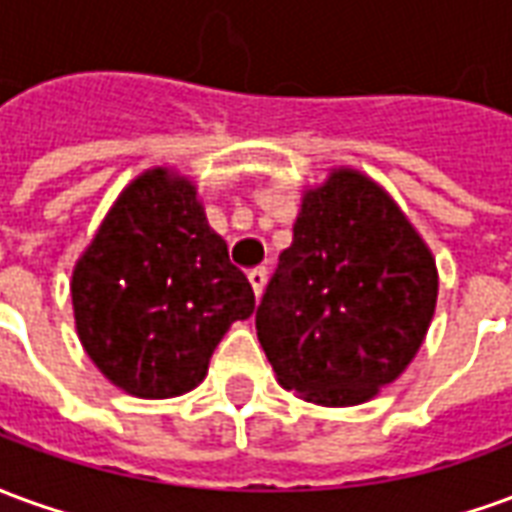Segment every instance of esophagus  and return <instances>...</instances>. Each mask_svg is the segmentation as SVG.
Wrapping results in <instances>:
<instances>
[{"mask_svg":"<svg viewBox=\"0 0 512 512\" xmlns=\"http://www.w3.org/2000/svg\"><path fill=\"white\" fill-rule=\"evenodd\" d=\"M266 277H268V271L263 266L249 271V282H252V290H255L257 299H260V293H263V288H266Z\"/></svg>","mask_w":512,"mask_h":512,"instance_id":"esophagus-1","label":"esophagus"}]
</instances>
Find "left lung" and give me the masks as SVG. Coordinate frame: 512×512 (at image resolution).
Listing matches in <instances>:
<instances>
[{"instance_id": "left-lung-1", "label": "left lung", "mask_w": 512, "mask_h": 512, "mask_svg": "<svg viewBox=\"0 0 512 512\" xmlns=\"http://www.w3.org/2000/svg\"><path fill=\"white\" fill-rule=\"evenodd\" d=\"M436 293V263L400 208L365 175L337 169L304 194L255 312L257 340L285 389L356 406L414 359Z\"/></svg>"}]
</instances>
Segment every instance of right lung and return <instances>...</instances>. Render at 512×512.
<instances>
[{
	"label": "right lung",
	"mask_w": 512,
	"mask_h": 512,
	"mask_svg": "<svg viewBox=\"0 0 512 512\" xmlns=\"http://www.w3.org/2000/svg\"><path fill=\"white\" fill-rule=\"evenodd\" d=\"M76 332L128 395L175 397L200 384L255 293L213 233L189 180L153 169L106 213L71 282Z\"/></svg>",
	"instance_id": "1"
}]
</instances>
